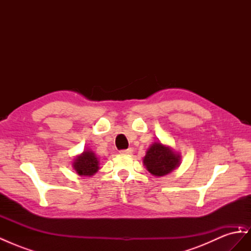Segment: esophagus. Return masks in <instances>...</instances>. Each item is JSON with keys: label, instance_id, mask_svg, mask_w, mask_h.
I'll return each instance as SVG.
<instances>
[{"label": "esophagus", "instance_id": "obj_1", "mask_svg": "<svg viewBox=\"0 0 251 251\" xmlns=\"http://www.w3.org/2000/svg\"><path fill=\"white\" fill-rule=\"evenodd\" d=\"M132 153H133V150L132 149L120 151V154H123V155H128V154H132Z\"/></svg>", "mask_w": 251, "mask_h": 251}]
</instances>
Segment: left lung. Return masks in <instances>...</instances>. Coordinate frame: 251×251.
<instances>
[{
    "mask_svg": "<svg viewBox=\"0 0 251 251\" xmlns=\"http://www.w3.org/2000/svg\"><path fill=\"white\" fill-rule=\"evenodd\" d=\"M181 163V155L168 144L156 140L143 157V165L153 176L162 177L177 169Z\"/></svg>",
    "mask_w": 251,
    "mask_h": 251,
    "instance_id": "obj_1",
    "label": "left lung"
}]
</instances>
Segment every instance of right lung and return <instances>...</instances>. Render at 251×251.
Listing matches in <instances>:
<instances>
[{
    "instance_id": "right-lung-1",
    "label": "right lung",
    "mask_w": 251,
    "mask_h": 251,
    "mask_svg": "<svg viewBox=\"0 0 251 251\" xmlns=\"http://www.w3.org/2000/svg\"><path fill=\"white\" fill-rule=\"evenodd\" d=\"M72 168L79 176L91 177L100 170V159L93 151L86 150L74 158Z\"/></svg>"
}]
</instances>
